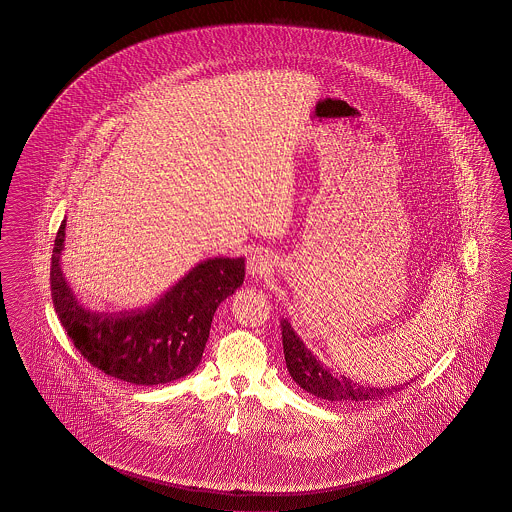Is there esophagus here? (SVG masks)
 <instances>
[{
	"mask_svg": "<svg viewBox=\"0 0 512 512\" xmlns=\"http://www.w3.org/2000/svg\"><path fill=\"white\" fill-rule=\"evenodd\" d=\"M274 268V257L268 251H255L248 259V274L251 278H264Z\"/></svg>",
	"mask_w": 512,
	"mask_h": 512,
	"instance_id": "34e87169",
	"label": "esophagus"
}]
</instances>
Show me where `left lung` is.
I'll return each instance as SVG.
<instances>
[{"instance_id":"obj_1","label":"left lung","mask_w":512,"mask_h":512,"mask_svg":"<svg viewBox=\"0 0 512 512\" xmlns=\"http://www.w3.org/2000/svg\"><path fill=\"white\" fill-rule=\"evenodd\" d=\"M281 338H283V355L287 370L291 373L293 381L313 396L328 400V402H370L381 400L398 392L403 385L396 387H370L351 381L345 375H332L330 370L323 366L306 343L293 330L287 319H281ZM413 381V379H411ZM407 385V383H405Z\"/></svg>"}]
</instances>
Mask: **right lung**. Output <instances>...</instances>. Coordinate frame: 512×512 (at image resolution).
I'll use <instances>...</instances> for the list:
<instances>
[{"label": "right lung", "instance_id": "obj_1", "mask_svg": "<svg viewBox=\"0 0 512 512\" xmlns=\"http://www.w3.org/2000/svg\"><path fill=\"white\" fill-rule=\"evenodd\" d=\"M65 219L54 240L50 289L54 310L80 355L97 370L131 385H163L201 362L217 306L244 283V257H214L137 311H92L78 302L62 272Z\"/></svg>", "mask_w": 512, "mask_h": 512}]
</instances>
